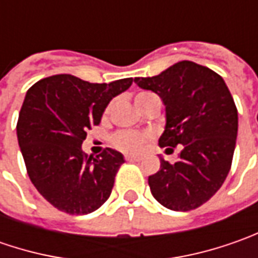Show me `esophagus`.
Here are the masks:
<instances>
[{
	"instance_id": "esophagus-1",
	"label": "esophagus",
	"mask_w": 258,
	"mask_h": 258,
	"mask_svg": "<svg viewBox=\"0 0 258 258\" xmlns=\"http://www.w3.org/2000/svg\"><path fill=\"white\" fill-rule=\"evenodd\" d=\"M124 159L129 161V162H139V161H142V156H138V155H126Z\"/></svg>"
}]
</instances>
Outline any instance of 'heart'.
<instances>
[{
	"label": "heart",
	"mask_w": 258,
	"mask_h": 258,
	"mask_svg": "<svg viewBox=\"0 0 258 258\" xmlns=\"http://www.w3.org/2000/svg\"><path fill=\"white\" fill-rule=\"evenodd\" d=\"M152 99H158V96L151 92H142V93L136 94L135 97V103L138 106V109L144 107ZM109 112V107H106L104 114ZM149 139L148 132H136V131H119L112 136V145L116 149L122 151V152H139L146 144V141Z\"/></svg>",
	"instance_id": "obj_1"
}]
</instances>
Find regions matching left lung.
I'll list each match as a JSON object with an SVG mask.
<instances>
[{"label": "left lung", "instance_id": "1", "mask_svg": "<svg viewBox=\"0 0 258 258\" xmlns=\"http://www.w3.org/2000/svg\"><path fill=\"white\" fill-rule=\"evenodd\" d=\"M135 83L164 100L166 126L159 145L182 148L175 164L161 159V169L148 178L151 192L173 211L201 207L233 164L238 114L228 87L211 69L188 60L154 77H135Z\"/></svg>", "mask_w": 258, "mask_h": 258}]
</instances>
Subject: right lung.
<instances>
[{"instance_id":"add662e5","label":"right lung","mask_w":258,"mask_h":258,"mask_svg":"<svg viewBox=\"0 0 258 258\" xmlns=\"http://www.w3.org/2000/svg\"><path fill=\"white\" fill-rule=\"evenodd\" d=\"M131 85L132 77L89 83L55 75L28 89L17 122L18 145L31 182L54 208L83 215L110 197L123 156L106 148L93 158L82 144L109 102Z\"/></svg>"}]
</instances>
